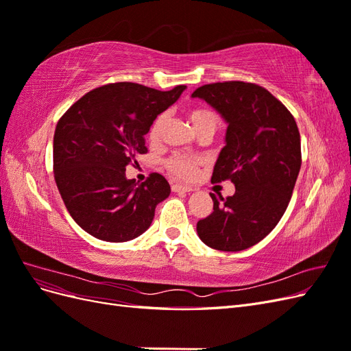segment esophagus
<instances>
[{
    "label": "esophagus",
    "mask_w": 351,
    "mask_h": 351,
    "mask_svg": "<svg viewBox=\"0 0 351 351\" xmlns=\"http://www.w3.org/2000/svg\"><path fill=\"white\" fill-rule=\"evenodd\" d=\"M171 189H173V192H176V193H178V192H186V193L192 192V187H189V186H182V184H173V186H171Z\"/></svg>",
    "instance_id": "34e87169"
}]
</instances>
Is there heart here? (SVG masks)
I'll return each mask as SVG.
<instances>
[{
  "label": "heart",
  "instance_id": "b5f03b06",
  "mask_svg": "<svg viewBox=\"0 0 351 351\" xmlns=\"http://www.w3.org/2000/svg\"><path fill=\"white\" fill-rule=\"evenodd\" d=\"M189 119L192 121L195 130L199 132L202 129H206L209 125H218V117L217 114L209 108H193L189 111ZM168 121V115L165 112L159 114L156 119L152 121L147 137L151 142H156L161 137L164 127ZM200 158L197 156H187V155H174L167 161V168L178 178H190L193 177L197 167L200 165Z\"/></svg>",
  "mask_w": 351,
  "mask_h": 351
}]
</instances>
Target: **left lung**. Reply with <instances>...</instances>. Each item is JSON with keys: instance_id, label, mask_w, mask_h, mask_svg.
Returning a JSON list of instances; mask_svg holds the SVG:
<instances>
[{"instance_id": "1", "label": "left lung", "mask_w": 351, "mask_h": 351, "mask_svg": "<svg viewBox=\"0 0 351 351\" xmlns=\"http://www.w3.org/2000/svg\"><path fill=\"white\" fill-rule=\"evenodd\" d=\"M227 123L210 182L231 180L236 193H210L214 212L200 219L197 236L222 252L252 247L267 237L289 206L302 165L300 133L294 117L267 89L253 83L224 82L197 88Z\"/></svg>"}]
</instances>
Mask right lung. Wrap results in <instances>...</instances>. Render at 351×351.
Here are the masks:
<instances>
[{"mask_svg":"<svg viewBox=\"0 0 351 351\" xmlns=\"http://www.w3.org/2000/svg\"><path fill=\"white\" fill-rule=\"evenodd\" d=\"M186 86L161 92L111 83L88 92L61 117L54 134V177L71 218L104 241H129L151 227L171 187L158 173L145 183L125 167L146 154L145 134Z\"/></svg>","mask_w":351,"mask_h":351,"instance_id":"add662e5","label":"right lung"}]
</instances>
